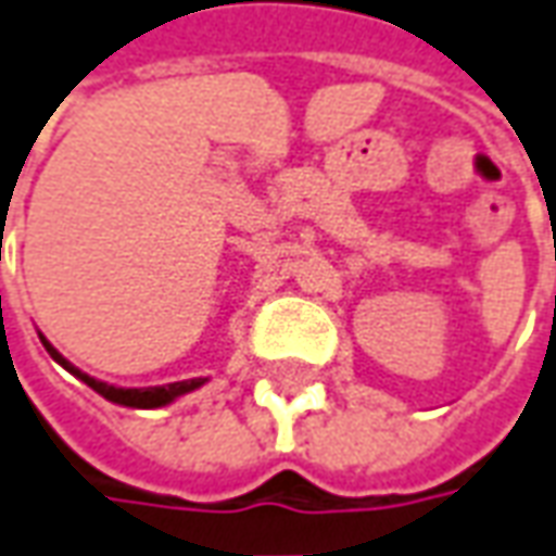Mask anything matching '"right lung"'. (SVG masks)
Wrapping results in <instances>:
<instances>
[{
  "instance_id": "right-lung-1",
  "label": "right lung",
  "mask_w": 556,
  "mask_h": 556,
  "mask_svg": "<svg viewBox=\"0 0 556 556\" xmlns=\"http://www.w3.org/2000/svg\"><path fill=\"white\" fill-rule=\"evenodd\" d=\"M42 345L48 349V355L54 357L58 364H61L63 370H70L73 376H78L85 386H91V389L97 391V394H103L106 401H113V404H122V407H137V409H155V407H165V404H170V401H177L180 394H189V391L201 389L207 379H182V382H170V386H155V389H115V386H106V382H100V379H94V376L81 374L78 367H73L66 357L48 342V339L42 337Z\"/></svg>"
}]
</instances>
